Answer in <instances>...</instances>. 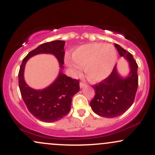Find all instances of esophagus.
<instances>
[{"label": "esophagus", "mask_w": 155, "mask_h": 155, "mask_svg": "<svg viewBox=\"0 0 155 155\" xmlns=\"http://www.w3.org/2000/svg\"><path fill=\"white\" fill-rule=\"evenodd\" d=\"M79 86H80V87H81V88H83L84 87L86 86V84L82 82V81H81V82H80V84H79Z\"/></svg>", "instance_id": "esophagus-1"}]
</instances>
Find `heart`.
<instances>
[{
    "mask_svg": "<svg viewBox=\"0 0 155 155\" xmlns=\"http://www.w3.org/2000/svg\"><path fill=\"white\" fill-rule=\"evenodd\" d=\"M117 51L111 44L91 43L78 47L72 53L74 63L67 60L66 64L75 74L84 68L87 78L91 82H100L111 74L117 61Z\"/></svg>",
    "mask_w": 155,
    "mask_h": 155,
    "instance_id": "obj_1",
    "label": "heart"
}]
</instances>
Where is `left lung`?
<instances>
[{"instance_id": "1", "label": "left lung", "mask_w": 155, "mask_h": 155, "mask_svg": "<svg viewBox=\"0 0 155 155\" xmlns=\"http://www.w3.org/2000/svg\"><path fill=\"white\" fill-rule=\"evenodd\" d=\"M119 54L129 63V75L122 78L115 65L106 79L92 86L95 92L90 102L92 110L99 116L114 118L124 114L132 106L138 84V65L133 55L118 44H114Z\"/></svg>"}]
</instances>
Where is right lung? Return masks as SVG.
Returning <instances> with one entry per match:
<instances>
[{"mask_svg": "<svg viewBox=\"0 0 155 155\" xmlns=\"http://www.w3.org/2000/svg\"><path fill=\"white\" fill-rule=\"evenodd\" d=\"M64 41H53L41 44L30 51L22 60L18 74L21 95L28 111L38 120L44 122H52L60 120L68 114L71 107L72 97L79 91V80L68 77L62 71L49 87L36 90L30 87L24 79V70L29 58L35 54L47 53L54 54L63 68Z\"/></svg>", "mask_w": 155, "mask_h": 155, "instance_id": "1", "label": "right lung"}]
</instances>
